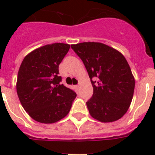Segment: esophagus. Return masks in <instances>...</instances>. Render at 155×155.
I'll return each mask as SVG.
<instances>
[{"mask_svg":"<svg viewBox=\"0 0 155 155\" xmlns=\"http://www.w3.org/2000/svg\"><path fill=\"white\" fill-rule=\"evenodd\" d=\"M74 87H75V88H76L77 90H78V88H79V85H75Z\"/></svg>","mask_w":155,"mask_h":155,"instance_id":"34e87169","label":"esophagus"}]
</instances>
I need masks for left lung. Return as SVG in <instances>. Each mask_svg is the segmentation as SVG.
<instances>
[{"instance_id": "left-lung-1", "label": "left lung", "mask_w": 155, "mask_h": 155, "mask_svg": "<svg viewBox=\"0 0 155 155\" xmlns=\"http://www.w3.org/2000/svg\"><path fill=\"white\" fill-rule=\"evenodd\" d=\"M71 48L84 63L93 87L87 102L90 115L102 123L122 118L134 96L135 79L124 56L102 42L72 44Z\"/></svg>"}]
</instances>
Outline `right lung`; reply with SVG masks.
Here are the masks:
<instances>
[{
  "mask_svg": "<svg viewBox=\"0 0 155 155\" xmlns=\"http://www.w3.org/2000/svg\"><path fill=\"white\" fill-rule=\"evenodd\" d=\"M70 45L53 43L37 48L25 57L18 73L16 89L20 102L31 118L54 124L69 113L77 94L61 84L59 65Z\"/></svg>",
  "mask_w": 155,
  "mask_h": 155,
  "instance_id": "add662e5",
  "label": "right lung"
}]
</instances>
